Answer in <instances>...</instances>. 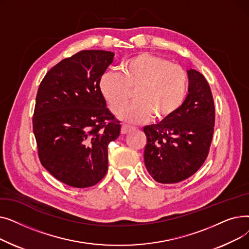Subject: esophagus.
<instances>
[{
    "label": "esophagus",
    "mask_w": 249,
    "mask_h": 249,
    "mask_svg": "<svg viewBox=\"0 0 249 249\" xmlns=\"http://www.w3.org/2000/svg\"><path fill=\"white\" fill-rule=\"evenodd\" d=\"M131 129H132V127H131V126H128V125H122V128H121V133H122V134H126V133H128Z\"/></svg>",
    "instance_id": "esophagus-1"
}]
</instances>
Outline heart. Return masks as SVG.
I'll list each match as a JSON object with an SVG mask.
<instances>
[{
    "instance_id": "heart-1",
    "label": "heart",
    "mask_w": 249,
    "mask_h": 249,
    "mask_svg": "<svg viewBox=\"0 0 249 249\" xmlns=\"http://www.w3.org/2000/svg\"><path fill=\"white\" fill-rule=\"evenodd\" d=\"M121 73H105L100 82L102 96L115 114L123 109L136 91L137 103L119 115L131 123L172 118L184 105L189 88L186 71L178 64L149 53H140L124 61Z\"/></svg>"
}]
</instances>
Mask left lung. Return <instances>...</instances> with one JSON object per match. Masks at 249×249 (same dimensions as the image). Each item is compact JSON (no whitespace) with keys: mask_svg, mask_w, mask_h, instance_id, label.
Returning <instances> with one entry per match:
<instances>
[{"mask_svg":"<svg viewBox=\"0 0 249 249\" xmlns=\"http://www.w3.org/2000/svg\"><path fill=\"white\" fill-rule=\"evenodd\" d=\"M189 94L172 118L143 128L147 143L144 163L161 184L188 178L202 166L210 149L215 124L212 91L204 75L188 70Z\"/></svg>","mask_w":249,"mask_h":249,"instance_id":"8db88e82","label":"left lung"}]
</instances>
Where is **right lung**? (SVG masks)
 <instances>
[{"instance_id":"1","label":"right lung","mask_w":249,"mask_h":249,"mask_svg":"<svg viewBox=\"0 0 249 249\" xmlns=\"http://www.w3.org/2000/svg\"><path fill=\"white\" fill-rule=\"evenodd\" d=\"M114 53L82 50L62 59L39 86L33 132L41 164L73 188L95 186L108 169V144L121 125L107 108L101 77Z\"/></svg>"}]
</instances>
